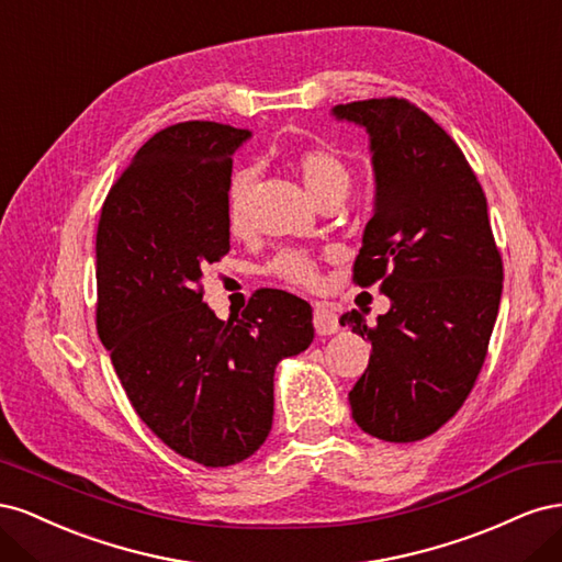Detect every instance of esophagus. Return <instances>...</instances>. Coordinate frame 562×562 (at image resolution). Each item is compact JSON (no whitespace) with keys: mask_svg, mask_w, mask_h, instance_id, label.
Segmentation results:
<instances>
[{"mask_svg":"<svg viewBox=\"0 0 562 562\" xmlns=\"http://www.w3.org/2000/svg\"><path fill=\"white\" fill-rule=\"evenodd\" d=\"M314 328H316L318 335H335L339 330L337 314L330 307H326V304H316Z\"/></svg>","mask_w":562,"mask_h":562,"instance_id":"34e87169","label":"esophagus"}]
</instances>
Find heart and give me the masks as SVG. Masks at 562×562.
Here are the masks:
<instances>
[{
  "label": "heart",
  "mask_w": 562,
  "mask_h": 562,
  "mask_svg": "<svg viewBox=\"0 0 562 562\" xmlns=\"http://www.w3.org/2000/svg\"><path fill=\"white\" fill-rule=\"evenodd\" d=\"M293 171L300 176L304 190L314 201L328 194H347L351 184V171L347 161L328 147H304L291 157ZM252 190V171L241 168L236 171L227 184L225 215L232 234H244L248 227V199ZM271 271L288 283L295 285H316L318 271L312 258L302 252H283L271 265Z\"/></svg>",
  "instance_id": "obj_1"
}]
</instances>
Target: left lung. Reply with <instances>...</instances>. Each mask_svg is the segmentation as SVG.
I'll use <instances>...</instances> for the list:
<instances>
[{"label":"left lung","mask_w":562,"mask_h":562,"mask_svg":"<svg viewBox=\"0 0 562 562\" xmlns=\"http://www.w3.org/2000/svg\"><path fill=\"white\" fill-rule=\"evenodd\" d=\"M370 135L375 209L353 262V281H380L391 310L368 326L370 363L349 391L351 417L389 443L438 431L462 407L483 368L502 300V255L483 187L462 149L405 98L335 105Z\"/></svg>","instance_id":"left-lung-1"}]
</instances>
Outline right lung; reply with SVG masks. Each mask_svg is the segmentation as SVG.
I'll list each match as a JSON object with an SVG mask.
<instances>
[{
    "instance_id": "1",
    "label": "right lung",
    "mask_w": 562,
    "mask_h": 562,
    "mask_svg": "<svg viewBox=\"0 0 562 562\" xmlns=\"http://www.w3.org/2000/svg\"><path fill=\"white\" fill-rule=\"evenodd\" d=\"M250 131L168 126L135 151L103 203L95 234V326L135 413L203 467L258 450L274 417V370L314 339L312 307L262 288L220 321L201 279L229 252L232 157Z\"/></svg>"
}]
</instances>
